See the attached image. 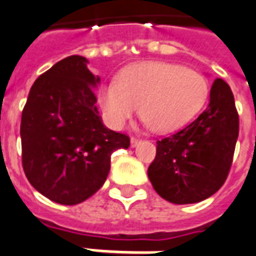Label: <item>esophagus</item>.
Returning a JSON list of instances; mask_svg holds the SVG:
<instances>
[{
  "instance_id": "34e87169",
  "label": "esophagus",
  "mask_w": 256,
  "mask_h": 256,
  "mask_svg": "<svg viewBox=\"0 0 256 256\" xmlns=\"http://www.w3.org/2000/svg\"><path fill=\"white\" fill-rule=\"evenodd\" d=\"M130 142H132V146L134 148V146H136L140 142H141V138H138V136H132Z\"/></svg>"
}]
</instances>
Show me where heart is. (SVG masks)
<instances>
[{
	"label": "heart",
	"mask_w": 256,
	"mask_h": 256,
	"mask_svg": "<svg viewBox=\"0 0 256 256\" xmlns=\"http://www.w3.org/2000/svg\"><path fill=\"white\" fill-rule=\"evenodd\" d=\"M210 92L202 74L178 64L146 62L124 68L116 83L99 90L107 120L124 128L141 104V116L156 132H168L188 124L202 110Z\"/></svg>",
	"instance_id": "heart-1"
}]
</instances>
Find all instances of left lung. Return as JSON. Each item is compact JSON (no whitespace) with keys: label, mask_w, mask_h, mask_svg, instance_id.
<instances>
[{"label":"left lung","mask_w":256,"mask_h":256,"mask_svg":"<svg viewBox=\"0 0 256 256\" xmlns=\"http://www.w3.org/2000/svg\"><path fill=\"white\" fill-rule=\"evenodd\" d=\"M239 114L230 86L214 79L210 104L192 124L157 141L148 169L156 192L173 204H193L219 190L231 169Z\"/></svg>","instance_id":"left-lung-1"}]
</instances>
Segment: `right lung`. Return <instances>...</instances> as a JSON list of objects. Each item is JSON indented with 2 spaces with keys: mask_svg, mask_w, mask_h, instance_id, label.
<instances>
[{
  "mask_svg": "<svg viewBox=\"0 0 256 256\" xmlns=\"http://www.w3.org/2000/svg\"><path fill=\"white\" fill-rule=\"evenodd\" d=\"M87 58L68 56L33 83L21 115L22 168L33 188L52 202L75 206L100 189L111 153L130 138L112 132L99 116V76Z\"/></svg>",
  "mask_w": 256,
  "mask_h": 256,
  "instance_id": "right-lung-1",
  "label": "right lung"
}]
</instances>
